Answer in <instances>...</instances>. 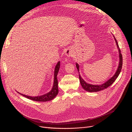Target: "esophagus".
<instances>
[{"mask_svg": "<svg viewBox=\"0 0 132 132\" xmlns=\"http://www.w3.org/2000/svg\"><path fill=\"white\" fill-rule=\"evenodd\" d=\"M73 52L72 51H71L70 49H68L66 52H65V55L67 56H72L73 55Z\"/></svg>", "mask_w": 132, "mask_h": 132, "instance_id": "obj_1", "label": "esophagus"}]
</instances>
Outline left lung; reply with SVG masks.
Segmentation results:
<instances>
[{
    "label": "left lung",
    "mask_w": 132,
    "mask_h": 132,
    "mask_svg": "<svg viewBox=\"0 0 132 132\" xmlns=\"http://www.w3.org/2000/svg\"><path fill=\"white\" fill-rule=\"evenodd\" d=\"M114 38H115V40L116 41L117 46L118 47V48L119 50V65H118V67L116 71V72L113 77H111L110 79H109L107 81H106L105 84H103L101 85H90V84H87L81 78V77H80V75H79V80H80V82L82 88L85 90L87 91V92H99V91H100V90H103L105 89H106L107 88H108L110 85L113 84V83L115 81V80L118 77V76L121 71V68H122V64H123V57H122V55H121L120 50L119 47L117 40L115 38V37H114ZM76 67H77V68L79 71V67L77 63H76Z\"/></svg>",
    "instance_id": "left-lung-1"
}]
</instances>
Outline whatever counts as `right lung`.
<instances>
[{"mask_svg":"<svg viewBox=\"0 0 132 132\" xmlns=\"http://www.w3.org/2000/svg\"><path fill=\"white\" fill-rule=\"evenodd\" d=\"M60 62H59L55 68V71H54V84L53 86L52 89V90L50 91L49 93H48L46 94H45L44 95H42L40 96H37V97H31V96H28L25 95H23L22 94H20L21 95H23V96L26 97L27 98H28L29 99H31L34 101H50L53 99L57 95L59 90H58V81H57V75L58 73V72L59 71L60 69Z\"/></svg>","mask_w":132,"mask_h":132,"instance_id":"add662e5","label":"right lung"}]
</instances>
